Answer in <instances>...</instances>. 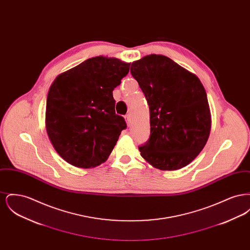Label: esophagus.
<instances>
[{"mask_svg":"<svg viewBox=\"0 0 250 250\" xmlns=\"http://www.w3.org/2000/svg\"><path fill=\"white\" fill-rule=\"evenodd\" d=\"M125 122H126V125H128V126H130L131 124V118L129 115H126L125 117Z\"/></svg>","mask_w":250,"mask_h":250,"instance_id":"obj_1","label":"esophagus"}]
</instances>
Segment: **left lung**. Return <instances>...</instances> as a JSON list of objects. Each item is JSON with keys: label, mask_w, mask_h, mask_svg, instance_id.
Returning a JSON list of instances; mask_svg holds the SVG:
<instances>
[{"label": "left lung", "mask_w": 250, "mask_h": 250, "mask_svg": "<svg viewBox=\"0 0 250 250\" xmlns=\"http://www.w3.org/2000/svg\"><path fill=\"white\" fill-rule=\"evenodd\" d=\"M150 108V139L139 147L150 165L161 170L188 166L202 152L211 131V111L200 79L164 55L132 62Z\"/></svg>", "instance_id": "obj_1"}]
</instances>
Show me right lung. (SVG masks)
<instances>
[{
    "label": "right lung",
    "mask_w": 250,
    "mask_h": 250,
    "mask_svg": "<svg viewBox=\"0 0 250 250\" xmlns=\"http://www.w3.org/2000/svg\"><path fill=\"white\" fill-rule=\"evenodd\" d=\"M130 62L96 56L57 76L48 90L46 130L57 154L77 167L104 163L126 127L112 91Z\"/></svg>",
    "instance_id": "obj_1"
}]
</instances>
